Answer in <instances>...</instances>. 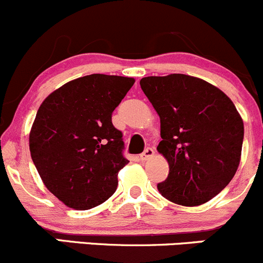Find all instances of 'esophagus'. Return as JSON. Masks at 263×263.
I'll list each match as a JSON object with an SVG mask.
<instances>
[{"instance_id":"esophagus-1","label":"esophagus","mask_w":263,"mask_h":263,"mask_svg":"<svg viewBox=\"0 0 263 263\" xmlns=\"http://www.w3.org/2000/svg\"><path fill=\"white\" fill-rule=\"evenodd\" d=\"M153 155H155V149H153V148H151V147H148V148H145L144 152L140 155V160H142V161L149 160L151 157H153Z\"/></svg>"}]
</instances>
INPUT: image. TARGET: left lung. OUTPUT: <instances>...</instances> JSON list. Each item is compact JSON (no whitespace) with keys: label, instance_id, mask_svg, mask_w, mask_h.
Here are the masks:
<instances>
[{"label":"left lung","instance_id":"1","mask_svg":"<svg viewBox=\"0 0 263 263\" xmlns=\"http://www.w3.org/2000/svg\"><path fill=\"white\" fill-rule=\"evenodd\" d=\"M140 88L157 111L168 175L162 197L199 206L220 193L240 162L244 125L233 101L215 85L184 74L147 77Z\"/></svg>","mask_w":263,"mask_h":263}]
</instances>
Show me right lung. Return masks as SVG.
Segmentation results:
<instances>
[{
	"mask_svg": "<svg viewBox=\"0 0 263 263\" xmlns=\"http://www.w3.org/2000/svg\"><path fill=\"white\" fill-rule=\"evenodd\" d=\"M134 82L105 74L78 78L38 108L29 135L32 160L46 188L70 209L90 210L115 193L129 161L111 118Z\"/></svg>",
	"mask_w": 263,
	"mask_h": 263,
	"instance_id": "obj_1",
	"label": "right lung"
}]
</instances>
